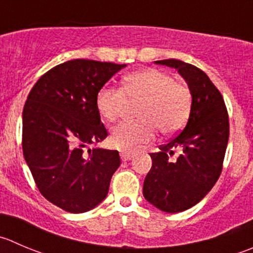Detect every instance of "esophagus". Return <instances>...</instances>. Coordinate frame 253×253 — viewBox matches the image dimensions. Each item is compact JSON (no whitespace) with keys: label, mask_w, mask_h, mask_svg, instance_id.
<instances>
[{"label":"esophagus","mask_w":253,"mask_h":253,"mask_svg":"<svg viewBox=\"0 0 253 253\" xmlns=\"http://www.w3.org/2000/svg\"><path fill=\"white\" fill-rule=\"evenodd\" d=\"M134 156V151H124L121 152V159L122 161H129L132 157Z\"/></svg>","instance_id":"esophagus-1"}]
</instances>
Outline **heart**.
<instances>
[{
	"label": "heart",
	"instance_id": "1",
	"mask_svg": "<svg viewBox=\"0 0 253 253\" xmlns=\"http://www.w3.org/2000/svg\"><path fill=\"white\" fill-rule=\"evenodd\" d=\"M139 119L124 121L111 129V142L116 148L129 149L148 143L157 128L169 136L185 126L192 111L193 96L188 85L158 69H142L126 75L122 89L105 85L95 97L97 112L107 122H114L124 111L127 101H138Z\"/></svg>",
	"mask_w": 253,
	"mask_h": 253
}]
</instances>
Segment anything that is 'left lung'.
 Instances as JSON below:
<instances>
[{"label": "left lung", "mask_w": 253, "mask_h": 253, "mask_svg": "<svg viewBox=\"0 0 253 253\" xmlns=\"http://www.w3.org/2000/svg\"><path fill=\"white\" fill-rule=\"evenodd\" d=\"M178 70L192 91L193 105L185 127L161 151L149 153L152 168L143 197L166 212H180L200 202L219 179L229 141V115L222 95L199 68L176 59L154 61ZM181 153L170 161L169 155Z\"/></svg>", "instance_id": "left-lung-1"}]
</instances>
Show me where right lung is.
Wrapping results in <instances>:
<instances>
[{
  "instance_id": "1",
  "label": "right lung",
  "mask_w": 253,
  "mask_h": 253,
  "mask_svg": "<svg viewBox=\"0 0 253 253\" xmlns=\"http://www.w3.org/2000/svg\"><path fill=\"white\" fill-rule=\"evenodd\" d=\"M125 67L89 59L65 61L42 75L27 97L24 159L41 194L68 212L97 207L121 164L117 151L84 148L107 137L95 97Z\"/></svg>"
}]
</instances>
